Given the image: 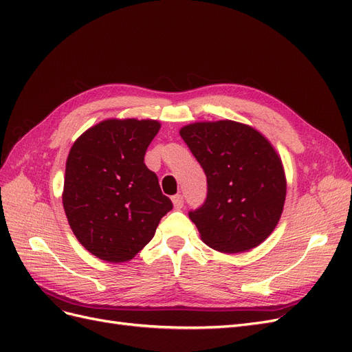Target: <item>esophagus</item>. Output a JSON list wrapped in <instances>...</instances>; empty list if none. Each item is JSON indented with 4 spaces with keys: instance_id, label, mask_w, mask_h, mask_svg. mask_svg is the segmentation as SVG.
Segmentation results:
<instances>
[{
    "instance_id": "34e87169",
    "label": "esophagus",
    "mask_w": 352,
    "mask_h": 352,
    "mask_svg": "<svg viewBox=\"0 0 352 352\" xmlns=\"http://www.w3.org/2000/svg\"><path fill=\"white\" fill-rule=\"evenodd\" d=\"M172 201H173V207L176 208V210H180L184 207V197L182 195H175L173 198H172Z\"/></svg>"
}]
</instances>
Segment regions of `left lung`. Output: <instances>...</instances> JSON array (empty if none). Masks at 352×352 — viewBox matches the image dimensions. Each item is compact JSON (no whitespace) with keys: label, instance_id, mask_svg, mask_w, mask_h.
<instances>
[{"label":"left lung","instance_id":"left-lung-1","mask_svg":"<svg viewBox=\"0 0 352 352\" xmlns=\"http://www.w3.org/2000/svg\"><path fill=\"white\" fill-rule=\"evenodd\" d=\"M207 176L204 206L189 212L202 242L225 254L258 247L280 220L286 176L280 155L252 126L195 122L179 131Z\"/></svg>","mask_w":352,"mask_h":352}]
</instances>
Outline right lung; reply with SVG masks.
Instances as JSON below:
<instances>
[{
    "mask_svg": "<svg viewBox=\"0 0 352 352\" xmlns=\"http://www.w3.org/2000/svg\"><path fill=\"white\" fill-rule=\"evenodd\" d=\"M160 127L151 119H107L70 148L63 207L74 236L104 261L132 260L173 208L144 163Z\"/></svg>",
    "mask_w": 352,
    "mask_h": 352,
    "instance_id": "right-lung-1",
    "label": "right lung"
}]
</instances>
